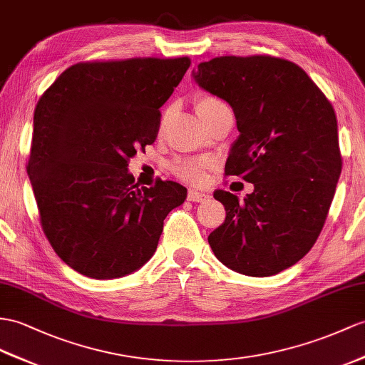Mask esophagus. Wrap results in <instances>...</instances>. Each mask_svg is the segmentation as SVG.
<instances>
[{
    "label": "esophagus",
    "mask_w": 365,
    "mask_h": 365,
    "mask_svg": "<svg viewBox=\"0 0 365 365\" xmlns=\"http://www.w3.org/2000/svg\"><path fill=\"white\" fill-rule=\"evenodd\" d=\"M187 198L189 201H193V202H202L209 198V195L206 192H198L195 189H190L187 193Z\"/></svg>",
    "instance_id": "1"
}]
</instances>
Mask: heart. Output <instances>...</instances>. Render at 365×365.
Listing matches in <instances>:
<instances>
[{
    "instance_id": "1",
    "label": "heart",
    "mask_w": 365,
    "mask_h": 365,
    "mask_svg": "<svg viewBox=\"0 0 365 365\" xmlns=\"http://www.w3.org/2000/svg\"><path fill=\"white\" fill-rule=\"evenodd\" d=\"M221 105L225 103L215 99V97L202 96V97H198L197 101V111L200 114V118L202 119L213 110H217ZM209 167H210V163L204 158H182V159H178V161L173 164V172L176 176H180L189 182H202L204 178H206V170Z\"/></svg>"
}]
</instances>
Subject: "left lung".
Masks as SVG:
<instances>
[{
    "label": "left lung",
    "mask_w": 365,
    "mask_h": 365,
    "mask_svg": "<svg viewBox=\"0 0 365 365\" xmlns=\"http://www.w3.org/2000/svg\"><path fill=\"white\" fill-rule=\"evenodd\" d=\"M192 76L232 106L240 135L225 170L254 184L243 200L213 192L226 220L209 245L235 272L279 274L308 254L331 206L342 170L333 106L305 71L285 58L217 57Z\"/></svg>",
    "instance_id": "1"
}]
</instances>
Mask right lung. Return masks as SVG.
<instances>
[{
	"label": "right lung",
	"mask_w": 365,
	"mask_h": 365,
	"mask_svg": "<svg viewBox=\"0 0 365 365\" xmlns=\"http://www.w3.org/2000/svg\"><path fill=\"white\" fill-rule=\"evenodd\" d=\"M189 57L86 61L61 73L35 106L28 175L43 232L69 268L97 280L142 268L187 189L139 187L128 159L153 144L159 108Z\"/></svg>",
	"instance_id": "add662e5"
}]
</instances>
